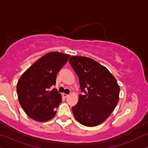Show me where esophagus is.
<instances>
[{"mask_svg": "<svg viewBox=\"0 0 148 148\" xmlns=\"http://www.w3.org/2000/svg\"><path fill=\"white\" fill-rule=\"evenodd\" d=\"M62 95H63V97L64 98H66V97H68L69 96V95H67V94H65V93H63L62 94Z\"/></svg>", "mask_w": 148, "mask_h": 148, "instance_id": "obj_1", "label": "esophagus"}]
</instances>
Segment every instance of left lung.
<instances>
[{
	"label": "left lung",
	"instance_id": "obj_1",
	"mask_svg": "<svg viewBox=\"0 0 148 148\" xmlns=\"http://www.w3.org/2000/svg\"><path fill=\"white\" fill-rule=\"evenodd\" d=\"M69 63L79 78L80 94L72 107L75 118L81 124L93 127L110 115L119 101V86L105 66L91 58L72 56Z\"/></svg>",
	"mask_w": 148,
	"mask_h": 148
}]
</instances>
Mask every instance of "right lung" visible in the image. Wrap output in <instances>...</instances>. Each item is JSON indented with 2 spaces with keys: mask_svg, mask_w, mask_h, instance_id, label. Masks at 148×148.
<instances>
[{
  "mask_svg": "<svg viewBox=\"0 0 148 148\" xmlns=\"http://www.w3.org/2000/svg\"><path fill=\"white\" fill-rule=\"evenodd\" d=\"M69 55L50 52L38 60L18 80V101L25 113L40 122L50 120L56 114L62 96L56 88V76L68 61Z\"/></svg>",
  "mask_w": 148,
  "mask_h": 148,
  "instance_id": "add662e5",
  "label": "right lung"
}]
</instances>
